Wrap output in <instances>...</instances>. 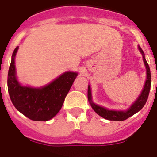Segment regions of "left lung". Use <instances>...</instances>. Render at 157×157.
I'll list each match as a JSON object with an SVG mask.
<instances>
[{
  "label": "left lung",
  "mask_w": 157,
  "mask_h": 157,
  "mask_svg": "<svg viewBox=\"0 0 157 157\" xmlns=\"http://www.w3.org/2000/svg\"><path fill=\"white\" fill-rule=\"evenodd\" d=\"M139 49L140 50V52L143 54V58H144V62L145 66L147 68V80L145 82V86L144 88L142 91L141 95L139 96V98L135 101V103L132 105L131 107H129V110H127L125 112H120V111H110L106 108L98 105L94 104L91 100V90H90V86H88V99L89 102L90 103L91 107L94 109V111L98 114L100 117H103L105 119L109 120V121H124V120L128 119L129 117L131 116L134 115L138 112H139L140 110L144 107V105L146 103L147 98H148L149 92H150V89H151V71H150V67H149L148 63H147L146 59L144 58V53L143 51L141 48L139 46Z\"/></svg>",
  "instance_id": "obj_1"
}]
</instances>
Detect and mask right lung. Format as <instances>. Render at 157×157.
I'll return each instance as SVG.
<instances>
[{
  "label": "right lung",
  "instance_id": "1",
  "mask_svg": "<svg viewBox=\"0 0 157 157\" xmlns=\"http://www.w3.org/2000/svg\"><path fill=\"white\" fill-rule=\"evenodd\" d=\"M18 47L12 54L8 71V91L15 108L33 121H46L60 111L77 73L67 71L42 88L22 86L15 76L14 58Z\"/></svg>",
  "mask_w": 157,
  "mask_h": 157
}]
</instances>
